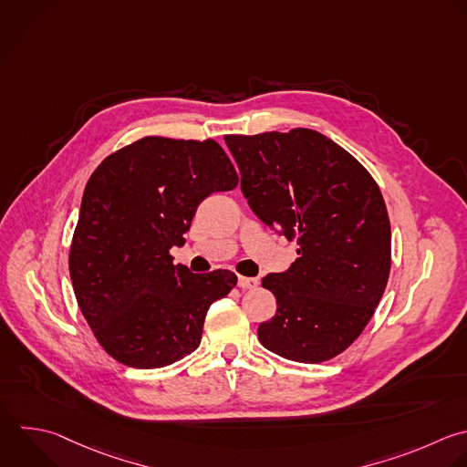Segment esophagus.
<instances>
[{
	"mask_svg": "<svg viewBox=\"0 0 467 467\" xmlns=\"http://www.w3.org/2000/svg\"><path fill=\"white\" fill-rule=\"evenodd\" d=\"M237 285H239L241 288H255V286H257V279H255V277L239 275V277H237Z\"/></svg>",
	"mask_w": 467,
	"mask_h": 467,
	"instance_id": "esophagus-1",
	"label": "esophagus"
}]
</instances>
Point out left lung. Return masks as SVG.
I'll return each mask as SVG.
<instances>
[{
    "label": "left lung",
    "mask_w": 467,
    "mask_h": 467,
    "mask_svg": "<svg viewBox=\"0 0 467 467\" xmlns=\"http://www.w3.org/2000/svg\"><path fill=\"white\" fill-rule=\"evenodd\" d=\"M241 190L254 213L299 257L263 286L275 316L257 328L265 348L299 363H321L354 343L372 317L390 270V223L370 173L325 135H226Z\"/></svg>",
    "instance_id": "obj_1"
}]
</instances>
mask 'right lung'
I'll return each instance as SVG.
<instances>
[{
    "mask_svg": "<svg viewBox=\"0 0 467 467\" xmlns=\"http://www.w3.org/2000/svg\"><path fill=\"white\" fill-rule=\"evenodd\" d=\"M239 184L212 139L144 137L93 171L75 228L69 272L78 306L104 350L135 368H159L192 354L210 305L237 275L193 274L173 265L197 206Z\"/></svg>",
    "mask_w": 467,
    "mask_h": 467,
    "instance_id": "1",
    "label": "right lung"
}]
</instances>
